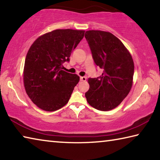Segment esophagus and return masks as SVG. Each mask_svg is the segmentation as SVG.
<instances>
[{
	"mask_svg": "<svg viewBox=\"0 0 160 160\" xmlns=\"http://www.w3.org/2000/svg\"><path fill=\"white\" fill-rule=\"evenodd\" d=\"M86 78H86V77H80V80L82 81V82H86Z\"/></svg>",
	"mask_w": 160,
	"mask_h": 160,
	"instance_id": "34e87169",
	"label": "esophagus"
}]
</instances>
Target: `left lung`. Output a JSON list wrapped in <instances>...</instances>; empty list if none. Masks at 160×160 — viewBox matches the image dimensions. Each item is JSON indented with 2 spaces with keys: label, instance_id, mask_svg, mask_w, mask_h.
<instances>
[{
  "label": "left lung",
  "instance_id": "8db88e82",
  "mask_svg": "<svg viewBox=\"0 0 160 160\" xmlns=\"http://www.w3.org/2000/svg\"><path fill=\"white\" fill-rule=\"evenodd\" d=\"M85 38L95 63L104 69L100 77L88 78L90 88L85 96L93 108L111 110L131 91L134 72L132 57L122 42L110 32L87 31Z\"/></svg>",
  "mask_w": 160,
  "mask_h": 160
}]
</instances>
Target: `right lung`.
<instances>
[{"instance_id":"right-lung-1","label":"right lung","mask_w":160,"mask_h":160,"mask_svg":"<svg viewBox=\"0 0 160 160\" xmlns=\"http://www.w3.org/2000/svg\"><path fill=\"white\" fill-rule=\"evenodd\" d=\"M84 31L57 29L41 36L27 54L24 84L28 96L45 111L58 110L68 102L79 77L62 70V64L84 36Z\"/></svg>"}]
</instances>
